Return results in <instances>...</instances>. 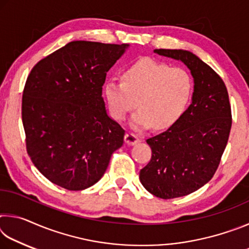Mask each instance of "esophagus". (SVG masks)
I'll list each match as a JSON object with an SVG mask.
<instances>
[{"label":"esophagus","mask_w":249,"mask_h":249,"mask_svg":"<svg viewBox=\"0 0 249 249\" xmlns=\"http://www.w3.org/2000/svg\"><path fill=\"white\" fill-rule=\"evenodd\" d=\"M141 142L140 137L134 133H127L125 135V142L127 145H136Z\"/></svg>","instance_id":"34e87169"}]
</instances>
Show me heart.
<instances>
[{
    "mask_svg": "<svg viewBox=\"0 0 249 249\" xmlns=\"http://www.w3.org/2000/svg\"><path fill=\"white\" fill-rule=\"evenodd\" d=\"M193 81L188 71L151 58H142L122 73V81L109 80L104 96L111 115L123 121L138 105L130 123L135 128L154 125L169 128L178 121L190 102Z\"/></svg>",
    "mask_w": 249,
    "mask_h": 249,
    "instance_id": "1",
    "label": "heart"
}]
</instances>
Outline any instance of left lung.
<instances>
[{
    "mask_svg": "<svg viewBox=\"0 0 249 249\" xmlns=\"http://www.w3.org/2000/svg\"><path fill=\"white\" fill-rule=\"evenodd\" d=\"M154 52L182 61L195 81L187 111L166 132L146 141L151 158L140 172L141 182L151 195L167 200L190 195L212 179L229 141L231 112L224 81L195 53Z\"/></svg>",
    "mask_w": 249,
    "mask_h": 249,
    "instance_id": "obj_1",
    "label": "left lung"
}]
</instances>
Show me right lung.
Returning a JSON list of instances; mask_svg holds the SVG:
<instances>
[{"instance_id":"right-lung-1","label":"right lung","mask_w":249,"mask_h":249,"mask_svg":"<svg viewBox=\"0 0 249 249\" xmlns=\"http://www.w3.org/2000/svg\"><path fill=\"white\" fill-rule=\"evenodd\" d=\"M128 47L75 40L41 59L25 83L22 121L32 161L70 191L102 178L125 130L107 115L102 87Z\"/></svg>"}]
</instances>
